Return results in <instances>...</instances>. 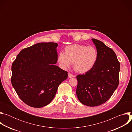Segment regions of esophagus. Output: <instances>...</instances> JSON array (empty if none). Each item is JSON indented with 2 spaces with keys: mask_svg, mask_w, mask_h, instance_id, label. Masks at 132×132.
<instances>
[{
  "mask_svg": "<svg viewBox=\"0 0 132 132\" xmlns=\"http://www.w3.org/2000/svg\"><path fill=\"white\" fill-rule=\"evenodd\" d=\"M75 77V76L74 75H73L72 74H71V73H68V77L69 78H73V77Z\"/></svg>",
  "mask_w": 132,
  "mask_h": 132,
  "instance_id": "34e87169",
  "label": "esophagus"
}]
</instances>
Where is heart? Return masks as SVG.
I'll use <instances>...</instances> for the list:
<instances>
[{
    "instance_id": "1",
    "label": "heart",
    "mask_w": 132,
    "mask_h": 132,
    "mask_svg": "<svg viewBox=\"0 0 132 132\" xmlns=\"http://www.w3.org/2000/svg\"><path fill=\"white\" fill-rule=\"evenodd\" d=\"M98 59L96 49L92 46L74 44L65 48V54L60 53L57 61L64 68L69 67L73 63L75 71L79 73H85L95 66Z\"/></svg>"
}]
</instances>
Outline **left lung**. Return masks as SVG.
I'll return each instance as SVG.
<instances>
[{
	"instance_id": "left-lung-1",
	"label": "left lung",
	"mask_w": 132,
	"mask_h": 132,
	"mask_svg": "<svg viewBox=\"0 0 132 132\" xmlns=\"http://www.w3.org/2000/svg\"><path fill=\"white\" fill-rule=\"evenodd\" d=\"M91 40L98 53L97 61L91 70L77 76L76 95L83 104L95 106L108 101L118 88L120 64L113 50L99 40Z\"/></svg>"
}]
</instances>
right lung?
<instances>
[{"label":"right lung","mask_w":132,"mask_h":132,"mask_svg":"<svg viewBox=\"0 0 132 132\" xmlns=\"http://www.w3.org/2000/svg\"><path fill=\"white\" fill-rule=\"evenodd\" d=\"M57 43H39L23 49L12 64L11 84L27 105L42 108L54 99L67 72L55 65Z\"/></svg>","instance_id":"right-lung-1"}]
</instances>
